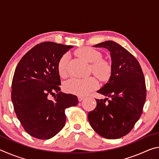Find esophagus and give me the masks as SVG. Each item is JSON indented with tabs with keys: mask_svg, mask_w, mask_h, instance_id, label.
Wrapping results in <instances>:
<instances>
[{
	"mask_svg": "<svg viewBox=\"0 0 159 159\" xmlns=\"http://www.w3.org/2000/svg\"><path fill=\"white\" fill-rule=\"evenodd\" d=\"M83 99H84V98H83V97H82V96L78 97V99H79V102H81Z\"/></svg>",
	"mask_w": 159,
	"mask_h": 159,
	"instance_id": "esophagus-1",
	"label": "esophagus"
}]
</instances>
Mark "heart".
<instances>
[{
  "instance_id": "1",
  "label": "heart",
  "mask_w": 159,
  "mask_h": 159,
  "mask_svg": "<svg viewBox=\"0 0 159 159\" xmlns=\"http://www.w3.org/2000/svg\"><path fill=\"white\" fill-rule=\"evenodd\" d=\"M79 57L91 64L93 74L99 79L106 80L111 74V65L108 61L102 60V54L98 50L91 48H80L76 52ZM69 55L64 54L57 64V71L60 76L65 77L67 75ZM98 81L95 77L87 79H72L64 84V90L67 93L78 96H85L98 87Z\"/></svg>"
}]
</instances>
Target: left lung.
Instances as JSON below:
<instances>
[{
	"label": "left lung",
	"instance_id": "8db88e82",
	"mask_svg": "<svg viewBox=\"0 0 159 159\" xmlns=\"http://www.w3.org/2000/svg\"><path fill=\"white\" fill-rule=\"evenodd\" d=\"M94 47L110 52L111 74L98 91L108 98L96 99L97 106L88 113V121L103 138L118 139L130 133L142 114L147 95L144 76L136 58L117 43L107 41Z\"/></svg>",
	"mask_w": 159,
	"mask_h": 159
}]
</instances>
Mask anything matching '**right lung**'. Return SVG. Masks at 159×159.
Masks as SVG:
<instances>
[{
	"label": "right lung",
	"mask_w": 159,
	"mask_h": 159,
	"mask_svg": "<svg viewBox=\"0 0 159 159\" xmlns=\"http://www.w3.org/2000/svg\"><path fill=\"white\" fill-rule=\"evenodd\" d=\"M73 46L44 42L28 51L16 67L11 98L15 114L31 136L48 139L65 125V109L79 103L76 95L60 92L57 64ZM57 95L53 100L49 95ZM53 96V95H52Z\"/></svg>",
	"instance_id": "1"
}]
</instances>
